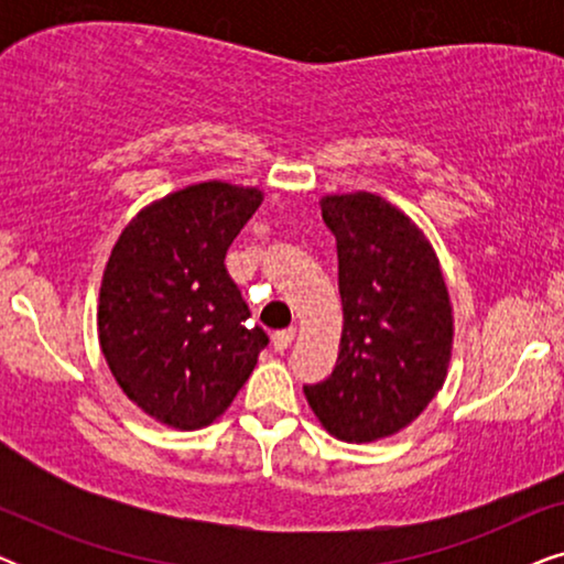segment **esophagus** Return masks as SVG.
Instances as JSON below:
<instances>
[{"label":"esophagus","instance_id":"obj_1","mask_svg":"<svg viewBox=\"0 0 564 564\" xmlns=\"http://www.w3.org/2000/svg\"><path fill=\"white\" fill-rule=\"evenodd\" d=\"M292 338H295V330H292V328L276 330V334L272 336V346H274L276 351H284L292 344Z\"/></svg>","mask_w":564,"mask_h":564}]
</instances>
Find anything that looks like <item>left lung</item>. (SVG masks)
I'll list each match as a JSON object with an SVG mask.
<instances>
[{
  "label": "left lung",
  "mask_w": 564,
  "mask_h": 564,
  "mask_svg": "<svg viewBox=\"0 0 564 564\" xmlns=\"http://www.w3.org/2000/svg\"><path fill=\"white\" fill-rule=\"evenodd\" d=\"M336 236L344 330L328 380L305 384L307 405L349 444L398 434L446 380L454 318L446 282L423 230L372 192L326 195Z\"/></svg>",
  "instance_id": "1"
}]
</instances>
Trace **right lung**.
I'll list each match as a JSON object with an SVG mask.
<instances>
[{
    "mask_svg": "<svg viewBox=\"0 0 564 564\" xmlns=\"http://www.w3.org/2000/svg\"><path fill=\"white\" fill-rule=\"evenodd\" d=\"M261 199L259 187L189 184L143 207L107 259L99 346L122 392L169 429L220 419L269 344L226 269Z\"/></svg>",
    "mask_w": 564,
    "mask_h": 564,
    "instance_id": "add662e5",
    "label": "right lung"
}]
</instances>
